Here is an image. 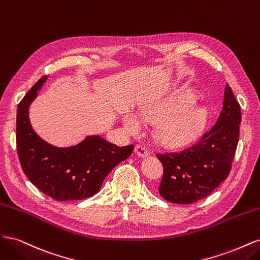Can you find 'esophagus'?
Segmentation results:
<instances>
[{
	"instance_id": "esophagus-1",
	"label": "esophagus",
	"mask_w": 260,
	"mask_h": 260,
	"mask_svg": "<svg viewBox=\"0 0 260 260\" xmlns=\"http://www.w3.org/2000/svg\"><path fill=\"white\" fill-rule=\"evenodd\" d=\"M135 152H136V154L138 155V156H140V157H146V156H148V151L147 149L144 147V146H142V145H137L136 146V149H135Z\"/></svg>"
}]
</instances>
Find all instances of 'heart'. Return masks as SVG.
Returning a JSON list of instances; mask_svg holds the SVG:
<instances>
[{"mask_svg": "<svg viewBox=\"0 0 260 260\" xmlns=\"http://www.w3.org/2000/svg\"><path fill=\"white\" fill-rule=\"evenodd\" d=\"M195 100L193 93L186 92L181 95L157 101L144 105L140 109V118L145 122H157L155 133L165 142L177 143L190 137L206 120V109L192 104ZM140 118L133 113H124V127L132 133L142 129Z\"/></svg>", "mask_w": 260, "mask_h": 260, "instance_id": "1", "label": "heart"}]
</instances>
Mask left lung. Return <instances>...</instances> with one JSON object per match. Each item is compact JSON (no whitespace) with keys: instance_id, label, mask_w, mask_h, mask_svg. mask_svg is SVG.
Listing matches in <instances>:
<instances>
[{"instance_id":"left-lung-1","label":"left lung","mask_w":260,"mask_h":260,"mask_svg":"<svg viewBox=\"0 0 260 260\" xmlns=\"http://www.w3.org/2000/svg\"><path fill=\"white\" fill-rule=\"evenodd\" d=\"M216 123L195 144L157 154L164 167L159 194L175 204H192L208 196L229 176L240 136L241 107L229 84Z\"/></svg>"}]
</instances>
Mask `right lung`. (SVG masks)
I'll return each instance as SVG.
<instances>
[{"label":"right lung","instance_id":"right-lung-1","mask_svg":"<svg viewBox=\"0 0 260 260\" xmlns=\"http://www.w3.org/2000/svg\"><path fill=\"white\" fill-rule=\"evenodd\" d=\"M46 81L42 77L17 108L16 141L21 168L39 190L56 201H77L96 194L104 179L132 154L133 145L119 147L100 136L79 144L57 147L37 135L29 120V107Z\"/></svg>","mask_w":260,"mask_h":260}]
</instances>
